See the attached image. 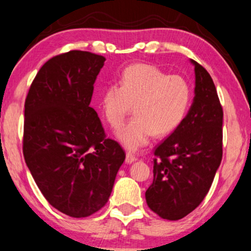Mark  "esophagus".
<instances>
[{"label": "esophagus", "mask_w": 251, "mask_h": 251, "mask_svg": "<svg viewBox=\"0 0 251 251\" xmlns=\"http://www.w3.org/2000/svg\"><path fill=\"white\" fill-rule=\"evenodd\" d=\"M135 161H137L136 156L130 154V152H126V163L130 164V163H134Z\"/></svg>", "instance_id": "34e87169"}]
</instances>
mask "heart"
I'll return each mask as SVG.
<instances>
[{
	"instance_id": "heart-1",
	"label": "heart",
	"mask_w": 251,
	"mask_h": 251,
	"mask_svg": "<svg viewBox=\"0 0 251 251\" xmlns=\"http://www.w3.org/2000/svg\"><path fill=\"white\" fill-rule=\"evenodd\" d=\"M193 91L187 79L169 75L149 64H134L122 73L120 85L103 90L101 110L113 128H120L131 107L135 117L116 132V138L129 151L148 144L152 135L164 136L183 122Z\"/></svg>"
}]
</instances>
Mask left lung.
Segmentation results:
<instances>
[{"mask_svg": "<svg viewBox=\"0 0 251 251\" xmlns=\"http://www.w3.org/2000/svg\"><path fill=\"white\" fill-rule=\"evenodd\" d=\"M195 96L183 122L155 150L154 181L146 191L148 207L177 221L201 204L222 161L223 110L216 87L197 62Z\"/></svg>", "mask_w": 251, "mask_h": 251, "instance_id": "8db88e82", "label": "left lung"}]
</instances>
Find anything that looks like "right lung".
I'll list each match as a JSON object with an SVG mask.
<instances>
[{"instance_id":"add662e5","label":"right lung","mask_w":251,"mask_h":251,"mask_svg":"<svg viewBox=\"0 0 251 251\" xmlns=\"http://www.w3.org/2000/svg\"><path fill=\"white\" fill-rule=\"evenodd\" d=\"M105 58L72 50L43 64L25 104L23 155L46 200L70 217L104 207L126 154L90 107Z\"/></svg>"}]
</instances>
